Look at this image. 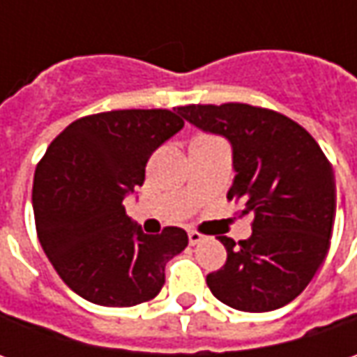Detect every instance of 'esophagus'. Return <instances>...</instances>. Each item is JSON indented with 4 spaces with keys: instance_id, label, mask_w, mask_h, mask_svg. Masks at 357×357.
Returning a JSON list of instances; mask_svg holds the SVG:
<instances>
[{
    "instance_id": "34e87169",
    "label": "esophagus",
    "mask_w": 357,
    "mask_h": 357,
    "mask_svg": "<svg viewBox=\"0 0 357 357\" xmlns=\"http://www.w3.org/2000/svg\"><path fill=\"white\" fill-rule=\"evenodd\" d=\"M188 242H190V246H197L202 242V234L200 232H195V230H190L188 232Z\"/></svg>"
}]
</instances>
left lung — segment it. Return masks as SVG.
<instances>
[{"instance_id":"left-lung-1","label":"left lung","mask_w":357,"mask_h":357,"mask_svg":"<svg viewBox=\"0 0 357 357\" xmlns=\"http://www.w3.org/2000/svg\"><path fill=\"white\" fill-rule=\"evenodd\" d=\"M178 115L232 146L228 200L252 214L250 238L218 236L227 264L206 276L222 304L240 312L286 306L314 278L336 218L332 165L308 130L276 111L244 103L186 105Z\"/></svg>"}]
</instances>
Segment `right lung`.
Here are the masks:
<instances>
[{
  "label": "right lung",
  "instance_id": "obj_1",
  "mask_svg": "<svg viewBox=\"0 0 357 357\" xmlns=\"http://www.w3.org/2000/svg\"><path fill=\"white\" fill-rule=\"evenodd\" d=\"M183 127L178 109H125L77 119L49 144L35 169V227L49 262L81 298L129 308L160 292L165 266L188 236L176 227L144 234L123 200Z\"/></svg>",
  "mask_w": 357,
  "mask_h": 357
}]
</instances>
